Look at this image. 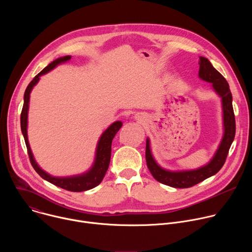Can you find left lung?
Here are the masks:
<instances>
[{
	"label": "left lung",
	"mask_w": 252,
	"mask_h": 252,
	"mask_svg": "<svg viewBox=\"0 0 252 252\" xmlns=\"http://www.w3.org/2000/svg\"><path fill=\"white\" fill-rule=\"evenodd\" d=\"M198 64L199 78L205 82L211 83L214 91L221 97L224 134L217 154L214 155L209 163L200 168L186 171H169L161 168L154 159L150 149V139H147L146 159L151 173L160 184L175 189L191 188L218 173L225 162L235 135V118L232 106V95L228 83L220 71L213 67L206 58L199 57Z\"/></svg>",
	"instance_id": "8db88e82"
}]
</instances>
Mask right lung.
Instances as JSON below:
<instances>
[{
    "label": "right lung",
    "instance_id": "right-lung-1",
    "mask_svg": "<svg viewBox=\"0 0 252 252\" xmlns=\"http://www.w3.org/2000/svg\"><path fill=\"white\" fill-rule=\"evenodd\" d=\"M70 60L69 56H65L63 58H59L56 61L52 62L50 64H48L41 73H39L37 76H35L32 81L29 84L25 91L24 94V105H23V110L21 113V128L22 132L25 138V142L27 146L28 150V155L30 158V161L33 167V169L39 173L41 177H43L46 181L49 183L63 189L68 191H75V192H80V191H85L92 189L98 186L102 178L109 168L110 161H111V154H112V141L119 131V129L122 127L123 124L122 122H115L109 128H107L100 136L97 147H96V154H95V160L93 165V167L86 173L82 175H77V176H70V177H55L50 174H48L46 171H44L42 168L35 162L29 141H28V134H27V126H28V110H29V101H30V94L32 90V88L35 86L40 80V77L42 75L47 74L48 71L53 69L55 66L58 64L64 63L66 61Z\"/></svg>",
    "mask_w": 252,
    "mask_h": 252
}]
</instances>
